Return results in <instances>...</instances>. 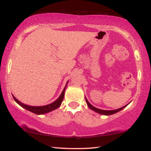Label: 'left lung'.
Returning <instances> with one entry per match:
<instances>
[{
	"mask_svg": "<svg viewBox=\"0 0 151 151\" xmlns=\"http://www.w3.org/2000/svg\"><path fill=\"white\" fill-rule=\"evenodd\" d=\"M86 103H87L88 107L91 109V110H93L94 111L97 112V113L99 114H102V115H112V114H114L115 113H117V112L121 111V110H123V108H124L125 107L127 106L130 104V102L129 104H127V105L124 106L122 108H118L117 109V110H101V109H99V108H95V106H93L91 105L90 103H89V101H88V99H86Z\"/></svg>",
	"mask_w": 151,
	"mask_h": 151,
	"instance_id": "8db88e82",
	"label": "left lung"
}]
</instances>
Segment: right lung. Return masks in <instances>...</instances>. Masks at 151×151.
<instances>
[{"instance_id": "obj_1", "label": "right lung", "mask_w": 151, "mask_h": 151, "mask_svg": "<svg viewBox=\"0 0 151 151\" xmlns=\"http://www.w3.org/2000/svg\"><path fill=\"white\" fill-rule=\"evenodd\" d=\"M69 81H67L66 83V85L64 88L63 91L62 92V93L60 95V97L58 98L55 101H54L52 103H50L49 104L47 105H45V106H29L27 104H24L22 103V102H20L19 100H17L16 99L14 95H12L13 97H14V99L15 101L17 102V103L20 105L21 107H22L26 110L30 111L31 112H32L34 114H36L37 115H41V114H45L47 113H49L50 111H52L54 110H56L58 108H59L61 104H62V101L64 97V94H65V88L67 87V85L68 84Z\"/></svg>"}]
</instances>
